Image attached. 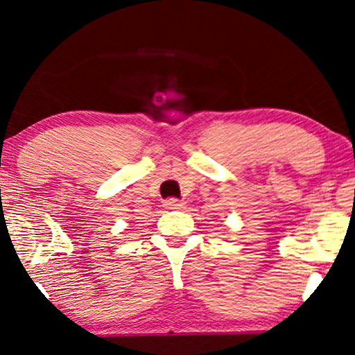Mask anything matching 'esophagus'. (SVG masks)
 <instances>
[{
	"instance_id": "34e87169",
	"label": "esophagus",
	"mask_w": 355,
	"mask_h": 355,
	"mask_svg": "<svg viewBox=\"0 0 355 355\" xmlns=\"http://www.w3.org/2000/svg\"><path fill=\"white\" fill-rule=\"evenodd\" d=\"M164 208H168V210H181L184 208V203L181 200H178V198H166V200L163 202Z\"/></svg>"
}]
</instances>
